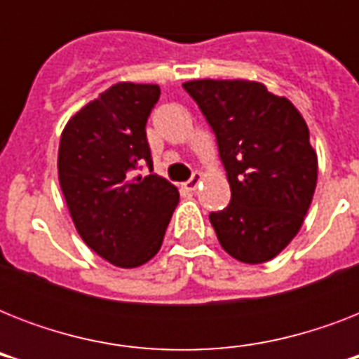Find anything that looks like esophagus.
Returning a JSON list of instances; mask_svg holds the SVG:
<instances>
[{"label":"esophagus","mask_w":359,"mask_h":359,"mask_svg":"<svg viewBox=\"0 0 359 359\" xmlns=\"http://www.w3.org/2000/svg\"><path fill=\"white\" fill-rule=\"evenodd\" d=\"M199 184H201V173H194L191 175V179L184 182V188L188 191H196L197 188H199Z\"/></svg>","instance_id":"esophagus-1"}]
</instances>
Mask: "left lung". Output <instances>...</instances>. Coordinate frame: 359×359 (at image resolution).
Here are the masks:
<instances>
[{
	"label": "left lung",
	"mask_w": 359,
	"mask_h": 359,
	"mask_svg": "<svg viewBox=\"0 0 359 359\" xmlns=\"http://www.w3.org/2000/svg\"><path fill=\"white\" fill-rule=\"evenodd\" d=\"M210 124L227 171L231 203L210 212L219 244L261 264L300 231L317 186V152L300 111L257 81L182 83Z\"/></svg>",
	"instance_id": "1"
}]
</instances>
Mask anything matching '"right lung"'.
Segmentation results:
<instances>
[{"instance_id":"1","label":"right lung","mask_w":359,"mask_h":359,"mask_svg":"<svg viewBox=\"0 0 359 359\" xmlns=\"http://www.w3.org/2000/svg\"><path fill=\"white\" fill-rule=\"evenodd\" d=\"M160 87L115 83L67 123L59 143V184L89 248L121 268L151 261L179 205V190L152 171L147 119Z\"/></svg>"}]
</instances>
